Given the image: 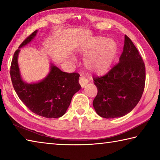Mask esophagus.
<instances>
[{"label":"esophagus","mask_w":160,"mask_h":160,"mask_svg":"<svg viewBox=\"0 0 160 160\" xmlns=\"http://www.w3.org/2000/svg\"><path fill=\"white\" fill-rule=\"evenodd\" d=\"M79 83L80 84L81 87L83 88H85V86L88 83V80L86 79L85 77L81 76L79 78Z\"/></svg>","instance_id":"esophagus-1"}]
</instances>
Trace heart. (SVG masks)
Returning a JSON list of instances; mask_svg holds the SVG:
<instances>
[{
  "instance_id": "heart-1",
  "label": "heart",
  "mask_w": 160,
  "mask_h": 160,
  "mask_svg": "<svg viewBox=\"0 0 160 160\" xmlns=\"http://www.w3.org/2000/svg\"><path fill=\"white\" fill-rule=\"evenodd\" d=\"M80 52L88 56L85 65L90 72L103 75L110 70L118 53L115 42L104 37H97L83 46Z\"/></svg>"
}]
</instances>
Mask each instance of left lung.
I'll return each instance as SVG.
<instances>
[{"mask_svg":"<svg viewBox=\"0 0 160 160\" xmlns=\"http://www.w3.org/2000/svg\"><path fill=\"white\" fill-rule=\"evenodd\" d=\"M93 80L98 90L93 107L101 117H121L134 109L144 91L145 67L141 56L128 37L125 35L119 63L104 76Z\"/></svg>","mask_w":160,"mask_h":160,"instance_id":"8db88e82","label":"left lung"}]
</instances>
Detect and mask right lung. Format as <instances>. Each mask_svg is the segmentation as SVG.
I'll return each mask as SVG.
<instances>
[{
	"label": "right lung",
	"instance_id": "right-lung-1",
	"mask_svg": "<svg viewBox=\"0 0 160 160\" xmlns=\"http://www.w3.org/2000/svg\"><path fill=\"white\" fill-rule=\"evenodd\" d=\"M37 33V30L29 35L14 53L10 70L12 86L19 98L32 112L48 118H59L66 113L72 96L80 90V75L63 72L51 64L49 73L44 79L36 83L24 82L18 66V54Z\"/></svg>",
	"mask_w": 160,
	"mask_h": 160
}]
</instances>
